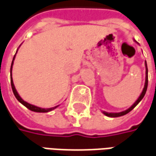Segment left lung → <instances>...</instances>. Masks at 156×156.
I'll return each mask as SVG.
<instances>
[{
	"label": "left lung",
	"mask_w": 156,
	"mask_h": 156,
	"mask_svg": "<svg viewBox=\"0 0 156 156\" xmlns=\"http://www.w3.org/2000/svg\"><path fill=\"white\" fill-rule=\"evenodd\" d=\"M136 42V41H135ZM145 67H146V76H145V83H144V90H143V91L141 93V95L139 96V97L137 98V100L133 103V104L131 105V107L129 108L126 110H125V111H122V112H119V113H108V112H102L103 114L106 115V116H108V117H111V118H116V117H120V116H123V115H125V114H128L129 112H131L132 109L134 108L135 107H136V105L138 104L139 102L141 101V100L144 98V96H145V93L147 91V88H148V67H147V63H146V61H145Z\"/></svg>",
	"instance_id": "1"
}]
</instances>
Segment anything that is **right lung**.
Instances as JSON below:
<instances>
[{
    "mask_svg": "<svg viewBox=\"0 0 156 156\" xmlns=\"http://www.w3.org/2000/svg\"><path fill=\"white\" fill-rule=\"evenodd\" d=\"M17 51H18V49H17ZM17 53V52H16ZM15 55L13 56V59H12V65H11V69H10V76H11V85H12V92H13V94H14V96L17 98V100L20 101L21 104H23L25 107H26L27 108L30 109V111H33V112H37V113H48V112H50L52 110H54V109H55L56 108H58L60 105H58V106H55V107H53V108H39V107H37V106H34L32 104H30L28 103L27 101H24L20 96L19 95V93L17 92L15 89V86H14V83H13V81H12V65H13V60L15 59Z\"/></svg>",
    "mask_w": 156,
    "mask_h": 156,
    "instance_id": "add662e5",
    "label": "right lung"
}]
</instances>
